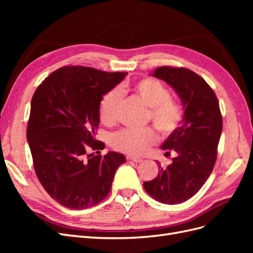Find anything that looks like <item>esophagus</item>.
Masks as SVG:
<instances>
[{"mask_svg":"<svg viewBox=\"0 0 253 253\" xmlns=\"http://www.w3.org/2000/svg\"><path fill=\"white\" fill-rule=\"evenodd\" d=\"M126 160H132V162H134V163L139 164V163L142 162V158H140V157H133V156H126Z\"/></svg>","mask_w":253,"mask_h":253,"instance_id":"1","label":"esophagus"}]
</instances>
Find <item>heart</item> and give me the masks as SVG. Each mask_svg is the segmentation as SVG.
<instances>
[{"mask_svg": "<svg viewBox=\"0 0 253 253\" xmlns=\"http://www.w3.org/2000/svg\"><path fill=\"white\" fill-rule=\"evenodd\" d=\"M132 90L139 100L148 106L147 118L152 121L164 136H169L176 131L183 118L180 104L172 99L170 91L164 84L154 78H143L132 86L122 85L106 93L99 104L100 119L106 125L116 120L122 93ZM157 140V135L152 127L142 129L124 128L114 134L113 147L129 155H140L147 152Z\"/></svg>", "mask_w": 253, "mask_h": 253, "instance_id": "heart-1", "label": "heart"}]
</instances>
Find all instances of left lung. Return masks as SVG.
I'll use <instances>...</instances> for the list:
<instances>
[{
  "mask_svg": "<svg viewBox=\"0 0 253 253\" xmlns=\"http://www.w3.org/2000/svg\"><path fill=\"white\" fill-rule=\"evenodd\" d=\"M152 76L175 89L185 115L162 147L168 154L175 151L177 156L167 168L159 165L156 177L144 181L143 188L159 203L180 204L194 196L212 173L223 117L215 93L200 75L185 67L162 66Z\"/></svg>",
  "mask_w": 253,
  "mask_h": 253,
  "instance_id": "1",
  "label": "left lung"
}]
</instances>
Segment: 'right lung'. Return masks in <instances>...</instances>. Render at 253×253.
Returning <instances> with one entry per match:
<instances>
[{
    "instance_id": "right-lung-1",
    "label": "right lung",
    "mask_w": 253,
    "mask_h": 253,
    "mask_svg": "<svg viewBox=\"0 0 253 253\" xmlns=\"http://www.w3.org/2000/svg\"><path fill=\"white\" fill-rule=\"evenodd\" d=\"M126 75L63 66L45 78L33 96L27 141L34 169L52 200L68 209L82 210L102 202L115 173L126 163L116 152L88 154V150L104 149L95 138L99 104Z\"/></svg>"
}]
</instances>
